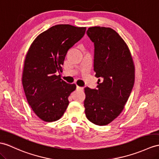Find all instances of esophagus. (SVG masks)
<instances>
[{"mask_svg": "<svg viewBox=\"0 0 159 159\" xmlns=\"http://www.w3.org/2000/svg\"><path fill=\"white\" fill-rule=\"evenodd\" d=\"M77 90H84V88L83 87H80V86H77Z\"/></svg>", "mask_w": 159, "mask_h": 159, "instance_id": "1", "label": "esophagus"}]
</instances>
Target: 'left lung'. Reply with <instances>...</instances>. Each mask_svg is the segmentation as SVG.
Wrapping results in <instances>:
<instances>
[{"instance_id": "obj_1", "label": "left lung", "mask_w": 159, "mask_h": 159, "mask_svg": "<svg viewBox=\"0 0 159 159\" xmlns=\"http://www.w3.org/2000/svg\"><path fill=\"white\" fill-rule=\"evenodd\" d=\"M87 34L94 44L97 89L85 88V114L97 125H106L121 114L135 81V66L125 42L110 28H89Z\"/></svg>"}]
</instances>
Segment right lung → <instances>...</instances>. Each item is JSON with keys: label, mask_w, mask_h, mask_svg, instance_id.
I'll list each match as a JSON object with an SVG mask.
<instances>
[{"label": "right lung", "mask_w": 159, "mask_h": 159, "mask_svg": "<svg viewBox=\"0 0 159 159\" xmlns=\"http://www.w3.org/2000/svg\"><path fill=\"white\" fill-rule=\"evenodd\" d=\"M86 27L52 26L36 38L24 61L22 84L27 100L38 117L46 122L59 120L66 111L68 97L76 88L57 75L61 72L69 48L82 38Z\"/></svg>", "instance_id": "obj_1"}]
</instances>
